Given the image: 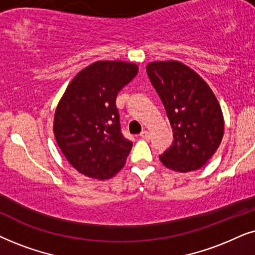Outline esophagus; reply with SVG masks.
Listing matches in <instances>:
<instances>
[{"label":"esophagus","instance_id":"obj_1","mask_svg":"<svg viewBox=\"0 0 255 255\" xmlns=\"http://www.w3.org/2000/svg\"><path fill=\"white\" fill-rule=\"evenodd\" d=\"M140 136L142 138H145V140H148V138H149V131L148 130H142L140 133Z\"/></svg>","mask_w":255,"mask_h":255}]
</instances>
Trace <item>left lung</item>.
Segmentation results:
<instances>
[{
	"mask_svg": "<svg viewBox=\"0 0 255 255\" xmlns=\"http://www.w3.org/2000/svg\"><path fill=\"white\" fill-rule=\"evenodd\" d=\"M147 73L174 133L172 145L159 159L179 172L202 168L224 135V118L216 96L195 71L175 60L148 64Z\"/></svg>",
	"mask_w": 255,
	"mask_h": 255,
	"instance_id": "1",
	"label": "left lung"
}]
</instances>
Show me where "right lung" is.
Masks as SVG:
<instances>
[{"label":"right lung","mask_w":255,"mask_h":255,"mask_svg":"<svg viewBox=\"0 0 255 255\" xmlns=\"http://www.w3.org/2000/svg\"><path fill=\"white\" fill-rule=\"evenodd\" d=\"M137 70L131 63L100 60L81 70L63 94L53 133L64 156L80 174L108 179L125 165L133 143L121 133L115 100Z\"/></svg>","instance_id":"add662e5"}]
</instances>
